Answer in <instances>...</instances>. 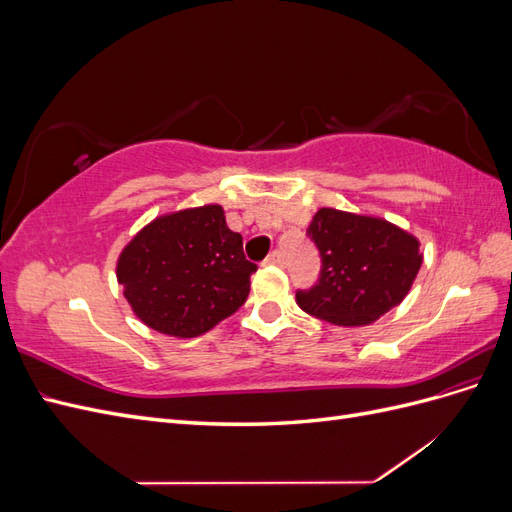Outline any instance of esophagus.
<instances>
[{
    "instance_id": "esophagus-1",
    "label": "esophagus",
    "mask_w": 512,
    "mask_h": 512,
    "mask_svg": "<svg viewBox=\"0 0 512 512\" xmlns=\"http://www.w3.org/2000/svg\"><path fill=\"white\" fill-rule=\"evenodd\" d=\"M265 265H275V267H284L286 265V260H284V254L282 252H271L269 256H267V260H265Z\"/></svg>"
}]
</instances>
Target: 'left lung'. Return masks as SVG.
<instances>
[{
	"label": "left lung",
	"mask_w": 512,
	"mask_h": 512,
	"mask_svg": "<svg viewBox=\"0 0 512 512\" xmlns=\"http://www.w3.org/2000/svg\"><path fill=\"white\" fill-rule=\"evenodd\" d=\"M320 252L316 286L297 292L309 316L337 327L376 322L406 299L423 265L418 239L371 215L322 207L307 228Z\"/></svg>",
	"instance_id": "1"
}]
</instances>
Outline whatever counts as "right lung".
Masks as SVG:
<instances>
[{"label": "right lung", "mask_w": 512, "mask_h": 512, "mask_svg": "<svg viewBox=\"0 0 512 512\" xmlns=\"http://www.w3.org/2000/svg\"><path fill=\"white\" fill-rule=\"evenodd\" d=\"M258 267L220 205L160 215L138 230L117 260V282L149 329L203 335L232 316L250 294Z\"/></svg>", "instance_id": "right-lung-1"}]
</instances>
